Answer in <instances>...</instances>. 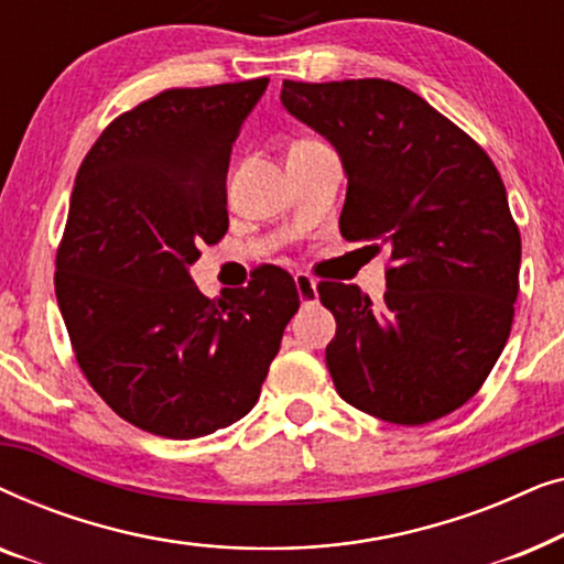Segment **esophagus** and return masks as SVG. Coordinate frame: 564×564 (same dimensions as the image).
Masks as SVG:
<instances>
[{
  "instance_id": "esophagus-1",
  "label": "esophagus",
  "mask_w": 564,
  "mask_h": 564,
  "mask_svg": "<svg viewBox=\"0 0 564 564\" xmlns=\"http://www.w3.org/2000/svg\"><path fill=\"white\" fill-rule=\"evenodd\" d=\"M295 288H297L300 303H303V305H313L315 300H318V284H315L313 276L295 274Z\"/></svg>"
}]
</instances>
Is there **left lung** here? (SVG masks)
<instances>
[{"label": "left lung", "mask_w": 564, "mask_h": 564, "mask_svg": "<svg viewBox=\"0 0 564 564\" xmlns=\"http://www.w3.org/2000/svg\"><path fill=\"white\" fill-rule=\"evenodd\" d=\"M282 105L341 159V236L390 249L380 305L357 284L318 288L336 318V392L398 426L457 411L496 367L519 297L521 236L498 169L395 82H282Z\"/></svg>", "instance_id": "obj_1"}]
</instances>
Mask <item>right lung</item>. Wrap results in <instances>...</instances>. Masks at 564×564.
I'll return each mask as SVG.
<instances>
[{"instance_id": "1", "label": "right lung", "mask_w": 564, "mask_h": 564, "mask_svg": "<svg viewBox=\"0 0 564 564\" xmlns=\"http://www.w3.org/2000/svg\"><path fill=\"white\" fill-rule=\"evenodd\" d=\"M267 84L161 91L120 115L76 174L58 311L97 395L149 434L197 438L243 419L300 307L280 267L213 300L189 274L199 246L226 236L230 145Z\"/></svg>"}]
</instances>
